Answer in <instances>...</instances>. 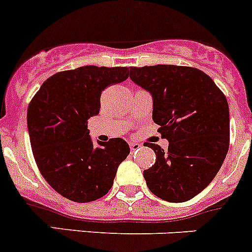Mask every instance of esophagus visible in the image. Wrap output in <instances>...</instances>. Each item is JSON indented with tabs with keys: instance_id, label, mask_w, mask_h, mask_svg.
Wrapping results in <instances>:
<instances>
[{
	"instance_id": "obj_1",
	"label": "esophagus",
	"mask_w": 252,
	"mask_h": 252,
	"mask_svg": "<svg viewBox=\"0 0 252 252\" xmlns=\"http://www.w3.org/2000/svg\"><path fill=\"white\" fill-rule=\"evenodd\" d=\"M141 148V145L137 142H131L130 143V150L131 152H135V151H138Z\"/></svg>"
}]
</instances>
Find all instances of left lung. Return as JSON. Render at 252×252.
<instances>
[{
    "instance_id": "1",
    "label": "left lung",
    "mask_w": 252,
    "mask_h": 252,
    "mask_svg": "<svg viewBox=\"0 0 252 252\" xmlns=\"http://www.w3.org/2000/svg\"><path fill=\"white\" fill-rule=\"evenodd\" d=\"M133 83L153 97V121L168 150L153 148L156 162L143 171L148 189L160 199L182 203L199 194L219 172L230 143L229 105L204 71L191 66L130 68Z\"/></svg>"
}]
</instances>
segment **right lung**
<instances>
[{"mask_svg": "<svg viewBox=\"0 0 252 252\" xmlns=\"http://www.w3.org/2000/svg\"><path fill=\"white\" fill-rule=\"evenodd\" d=\"M126 66L85 65L54 74L42 84L27 112L33 157L43 178L73 202H94L111 189L127 142L93 143L88 120L99 114L107 86L128 78Z\"/></svg>", "mask_w": 252, "mask_h": 252, "instance_id": "1", "label": "right lung"}]
</instances>
